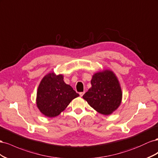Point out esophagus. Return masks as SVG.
<instances>
[{"label":"esophagus","mask_w":158,"mask_h":158,"mask_svg":"<svg viewBox=\"0 0 158 158\" xmlns=\"http://www.w3.org/2000/svg\"><path fill=\"white\" fill-rule=\"evenodd\" d=\"M79 94H80L81 97H83V95L84 94V92H81V93H79Z\"/></svg>","instance_id":"esophagus-1"}]
</instances>
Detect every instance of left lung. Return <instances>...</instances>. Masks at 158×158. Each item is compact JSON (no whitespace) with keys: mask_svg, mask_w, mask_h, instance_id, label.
Masks as SVG:
<instances>
[{"mask_svg":"<svg viewBox=\"0 0 158 158\" xmlns=\"http://www.w3.org/2000/svg\"><path fill=\"white\" fill-rule=\"evenodd\" d=\"M92 87L83 98L98 112L110 114L118 109L122 101V90L118 80L112 71L105 70L93 75Z\"/></svg>","mask_w":158,"mask_h":158,"instance_id":"8db88e82","label":"left lung"}]
</instances>
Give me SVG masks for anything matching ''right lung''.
<instances>
[{
    "label": "right lung",
    "mask_w": 158,
    "mask_h": 158,
    "mask_svg": "<svg viewBox=\"0 0 158 158\" xmlns=\"http://www.w3.org/2000/svg\"><path fill=\"white\" fill-rule=\"evenodd\" d=\"M79 96L64 81L62 75H46L40 82L37 92L36 104L40 111L52 118L59 115L73 98Z\"/></svg>",
    "instance_id": "right-lung-1"
}]
</instances>
